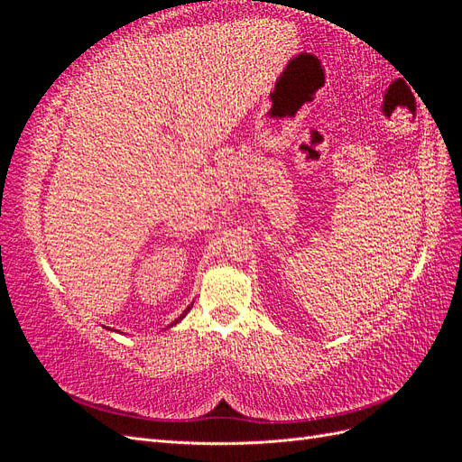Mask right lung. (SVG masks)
<instances>
[{"instance_id": "obj_1", "label": "right lung", "mask_w": 462, "mask_h": 462, "mask_svg": "<svg viewBox=\"0 0 462 462\" xmlns=\"http://www.w3.org/2000/svg\"><path fill=\"white\" fill-rule=\"evenodd\" d=\"M190 309H192V306H189V309H187V310H185V312H183V314H180V316H179V318H177V319H175V321H173V324H177V321H180V319H183V318H185V316H187V312H189V310H190ZM173 324H171V326H173Z\"/></svg>"}]
</instances>
